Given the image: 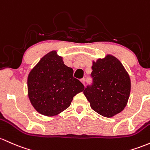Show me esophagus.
<instances>
[{"mask_svg":"<svg viewBox=\"0 0 150 150\" xmlns=\"http://www.w3.org/2000/svg\"><path fill=\"white\" fill-rule=\"evenodd\" d=\"M80 82H81V83H83L84 85H85V78L81 79V80H80Z\"/></svg>","mask_w":150,"mask_h":150,"instance_id":"34e87169","label":"esophagus"}]
</instances>
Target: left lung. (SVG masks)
Wrapping results in <instances>:
<instances>
[{"label": "left lung", "mask_w": 150, "mask_h": 150, "mask_svg": "<svg viewBox=\"0 0 150 150\" xmlns=\"http://www.w3.org/2000/svg\"><path fill=\"white\" fill-rule=\"evenodd\" d=\"M93 85L83 93L94 111L105 117L121 112L127 104L131 90L128 72L117 57L108 54L93 61Z\"/></svg>", "instance_id": "8db88e82"}]
</instances>
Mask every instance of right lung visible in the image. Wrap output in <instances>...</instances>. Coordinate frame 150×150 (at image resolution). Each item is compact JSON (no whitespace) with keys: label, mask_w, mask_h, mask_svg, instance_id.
<instances>
[{"label":"right lung","mask_w":150,"mask_h":150,"mask_svg":"<svg viewBox=\"0 0 150 150\" xmlns=\"http://www.w3.org/2000/svg\"><path fill=\"white\" fill-rule=\"evenodd\" d=\"M85 87L73 77L56 50L44 55L28 76V95L38 112L47 117L59 115L70 107L73 97Z\"/></svg>","instance_id":"1"}]
</instances>
